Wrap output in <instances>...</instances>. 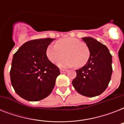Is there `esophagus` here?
Masks as SVG:
<instances>
[{
  "label": "esophagus",
  "mask_w": 124,
  "mask_h": 124,
  "mask_svg": "<svg viewBox=\"0 0 124 124\" xmlns=\"http://www.w3.org/2000/svg\"><path fill=\"white\" fill-rule=\"evenodd\" d=\"M68 71V70H64V69H61V70H60V73H67Z\"/></svg>",
  "instance_id": "esophagus-1"
}]
</instances>
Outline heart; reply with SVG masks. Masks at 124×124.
<instances>
[{
  "mask_svg": "<svg viewBox=\"0 0 124 124\" xmlns=\"http://www.w3.org/2000/svg\"><path fill=\"white\" fill-rule=\"evenodd\" d=\"M46 56L53 64H58L60 67L77 68L84 66L90 57V49L87 45L75 38H65L57 40L56 45H49L46 49Z\"/></svg>",
  "mask_w": 124,
  "mask_h": 124,
  "instance_id": "1",
  "label": "heart"
}]
</instances>
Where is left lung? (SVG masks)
<instances>
[{"label":"left lung","mask_w":124,"mask_h":124,"mask_svg":"<svg viewBox=\"0 0 124 124\" xmlns=\"http://www.w3.org/2000/svg\"><path fill=\"white\" fill-rule=\"evenodd\" d=\"M82 40L90 49V57L84 66L76 70L77 77L72 81L78 93L87 97L102 94L108 87L112 72V55L108 48L91 37Z\"/></svg>","instance_id":"obj_1"}]
</instances>
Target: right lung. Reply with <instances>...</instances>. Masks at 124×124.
Listing matches in <instances>:
<instances>
[{
	"label": "right lung",
	"instance_id": "add662e5",
	"mask_svg": "<svg viewBox=\"0 0 124 124\" xmlns=\"http://www.w3.org/2000/svg\"><path fill=\"white\" fill-rule=\"evenodd\" d=\"M53 40L46 38L26 42L13 55L11 82L16 94L25 100H42L54 88L60 70L49 60L46 53Z\"/></svg>",
	"mask_w": 124,
	"mask_h": 124
}]
</instances>
